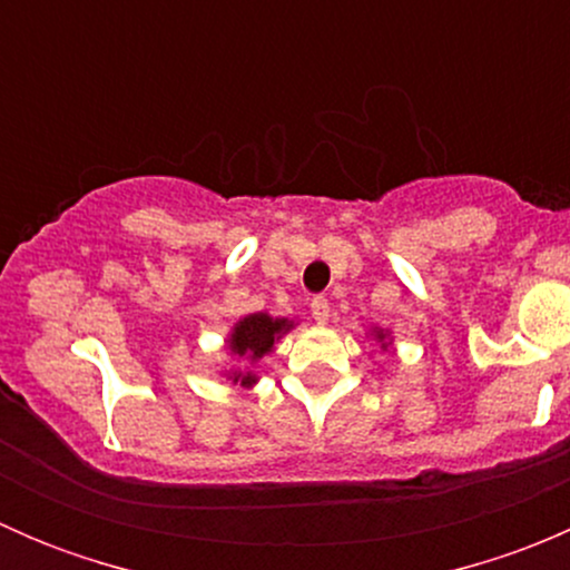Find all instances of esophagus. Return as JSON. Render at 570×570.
<instances>
[{"label":"esophagus","mask_w":570,"mask_h":570,"mask_svg":"<svg viewBox=\"0 0 570 570\" xmlns=\"http://www.w3.org/2000/svg\"><path fill=\"white\" fill-rule=\"evenodd\" d=\"M312 317H314V322H320V325H325L327 317H331V303H327L325 297H314Z\"/></svg>","instance_id":"1"}]
</instances>
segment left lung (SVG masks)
Returning a JSON list of instances; mask_svg holds the SVG:
<instances>
[{
    "label": "left lung",
    "instance_id": "obj_1",
    "mask_svg": "<svg viewBox=\"0 0 570 570\" xmlns=\"http://www.w3.org/2000/svg\"><path fill=\"white\" fill-rule=\"evenodd\" d=\"M377 338H381V342H383V338H386V333H381V331H377ZM383 347H386V344H383Z\"/></svg>",
    "mask_w": 570,
    "mask_h": 570
}]
</instances>
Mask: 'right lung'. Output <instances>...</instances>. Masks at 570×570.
<instances>
[{"mask_svg": "<svg viewBox=\"0 0 570 570\" xmlns=\"http://www.w3.org/2000/svg\"><path fill=\"white\" fill-rule=\"evenodd\" d=\"M289 327V320H273L267 317V314H248V317L239 320L237 325H234L228 347H232V353H237L239 358L258 361L262 355H267L269 350H273V344L278 342L281 333H286ZM234 381H243V386H250V383H256V375H253V372H239V375H234Z\"/></svg>", "mask_w": 570, "mask_h": 570, "instance_id": "right-lung-1", "label": "right lung"}]
</instances>
